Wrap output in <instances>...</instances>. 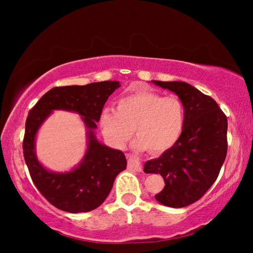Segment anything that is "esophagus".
I'll list each match as a JSON object with an SVG mask.
<instances>
[{"mask_svg": "<svg viewBox=\"0 0 253 253\" xmlns=\"http://www.w3.org/2000/svg\"><path fill=\"white\" fill-rule=\"evenodd\" d=\"M128 169L136 170V172H142V164L137 158L128 156Z\"/></svg>", "mask_w": 253, "mask_h": 253, "instance_id": "obj_1", "label": "esophagus"}]
</instances>
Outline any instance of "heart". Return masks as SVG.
Returning a JSON list of instances; mask_svg holds the SVG:
<instances>
[{
	"mask_svg": "<svg viewBox=\"0 0 253 253\" xmlns=\"http://www.w3.org/2000/svg\"><path fill=\"white\" fill-rule=\"evenodd\" d=\"M185 123V106L177 96L163 97L153 91L123 97L116 110L105 108L99 118L102 134L111 146L123 148L135 129V147L157 154L178 142Z\"/></svg>",
	"mask_w": 253,
	"mask_h": 253,
	"instance_id": "b5f03b06",
	"label": "heart"
}]
</instances>
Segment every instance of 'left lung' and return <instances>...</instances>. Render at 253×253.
I'll use <instances>...</instances> for the list:
<instances>
[{
  "label": "left lung",
  "instance_id": "obj_1",
  "mask_svg": "<svg viewBox=\"0 0 253 253\" xmlns=\"http://www.w3.org/2000/svg\"><path fill=\"white\" fill-rule=\"evenodd\" d=\"M153 84L176 93L186 110L183 134L172 148L147 161L145 173L161 174L165 186L155 199L169 208H184L207 193L219 176L228 151V119L215 100L183 81Z\"/></svg>",
  "mask_w": 253,
  "mask_h": 253
}]
</instances>
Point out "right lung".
I'll return each mask as SVG.
<instances>
[{
  "label": "right lung",
  "mask_w": 253,
  "mask_h": 253,
  "mask_svg": "<svg viewBox=\"0 0 253 253\" xmlns=\"http://www.w3.org/2000/svg\"><path fill=\"white\" fill-rule=\"evenodd\" d=\"M119 87V81L55 87L29 111L23 139L24 160L34 185L57 209L70 213L97 209L110 193L117 175L126 169L124 153L101 144L95 135L105 102ZM53 110L77 112L87 128L85 156L75 169L65 173L46 170L35 154L37 130Z\"/></svg>",
  "instance_id": "obj_1"
}]
</instances>
